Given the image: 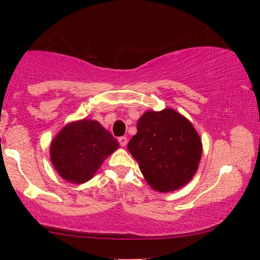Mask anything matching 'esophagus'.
I'll return each mask as SVG.
<instances>
[{"instance_id": "esophagus-1", "label": "esophagus", "mask_w": 260, "mask_h": 260, "mask_svg": "<svg viewBox=\"0 0 260 260\" xmlns=\"http://www.w3.org/2000/svg\"><path fill=\"white\" fill-rule=\"evenodd\" d=\"M118 141H119V144L121 147L127 146V138H126V136H121V138L118 139Z\"/></svg>"}]
</instances>
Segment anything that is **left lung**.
<instances>
[{
  "mask_svg": "<svg viewBox=\"0 0 260 260\" xmlns=\"http://www.w3.org/2000/svg\"><path fill=\"white\" fill-rule=\"evenodd\" d=\"M138 133L127 149L152 189L177 190L199 169L202 141L187 118L173 109L147 111L138 121Z\"/></svg>",
  "mask_w": 260,
  "mask_h": 260,
  "instance_id": "obj_1",
  "label": "left lung"
}]
</instances>
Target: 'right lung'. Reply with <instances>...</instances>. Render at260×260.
Listing matches in <instances>:
<instances>
[{
  "instance_id": "right-lung-1",
  "label": "right lung",
  "mask_w": 260,
  "mask_h": 260,
  "mask_svg": "<svg viewBox=\"0 0 260 260\" xmlns=\"http://www.w3.org/2000/svg\"><path fill=\"white\" fill-rule=\"evenodd\" d=\"M118 148V141L99 121L82 119L64 126L51 141L50 159L61 178L80 184Z\"/></svg>"
}]
</instances>
